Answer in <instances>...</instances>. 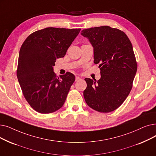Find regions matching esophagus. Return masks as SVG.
<instances>
[{
	"instance_id": "34e87169",
	"label": "esophagus",
	"mask_w": 156,
	"mask_h": 156,
	"mask_svg": "<svg viewBox=\"0 0 156 156\" xmlns=\"http://www.w3.org/2000/svg\"><path fill=\"white\" fill-rule=\"evenodd\" d=\"M81 80V78H80V77H79V76H76V79H75L76 82H78V81H79V80Z\"/></svg>"
}]
</instances>
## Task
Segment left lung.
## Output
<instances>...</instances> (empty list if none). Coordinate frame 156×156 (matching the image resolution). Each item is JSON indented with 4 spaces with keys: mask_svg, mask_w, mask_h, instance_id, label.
Masks as SVG:
<instances>
[{
    "mask_svg": "<svg viewBox=\"0 0 156 156\" xmlns=\"http://www.w3.org/2000/svg\"><path fill=\"white\" fill-rule=\"evenodd\" d=\"M81 34L94 47V63L99 64L101 78H85L86 103L94 110L111 112L124 103L133 87L137 62L126 34L109 26L83 29Z\"/></svg>",
    "mask_w": 156,
    "mask_h": 156,
    "instance_id": "left-lung-1",
    "label": "left lung"
}]
</instances>
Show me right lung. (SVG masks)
Segmentation results:
<instances>
[{
	"label": "right lung",
	"instance_id": "right-lung-1",
	"mask_svg": "<svg viewBox=\"0 0 156 156\" xmlns=\"http://www.w3.org/2000/svg\"><path fill=\"white\" fill-rule=\"evenodd\" d=\"M80 30L47 27L32 33L22 44L16 75L24 98L36 112L50 113L63 106L75 76L67 72L59 78L53 66Z\"/></svg>",
	"mask_w": 156,
	"mask_h": 156
}]
</instances>
